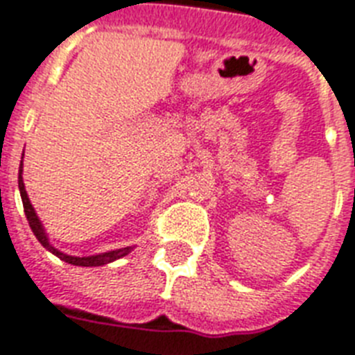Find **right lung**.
Returning <instances> with one entry per match:
<instances>
[{
	"mask_svg": "<svg viewBox=\"0 0 355 355\" xmlns=\"http://www.w3.org/2000/svg\"><path fill=\"white\" fill-rule=\"evenodd\" d=\"M24 166V164H21ZM21 166H19V173H18V188H19V195H21V202H24V211L25 216H27V221H29V227L33 230V234L36 236V239L42 243V247L47 248L49 252H53L57 258H60L66 263L71 265H79V267H101V265L112 263L116 259L123 258V256H127L132 247H125V248H118V250H110V252H103V254H96V256H85V258H79V256H68V254L60 252L58 248H55L49 243V237H47L46 230L42 227L40 219L36 216L35 208L31 205L29 197H27V191H25V184L24 178H21Z\"/></svg>",
	"mask_w": 355,
	"mask_h": 355,
	"instance_id": "obj_1",
	"label": "right lung"
}]
</instances>
